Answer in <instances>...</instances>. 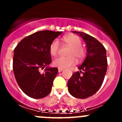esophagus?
Wrapping results in <instances>:
<instances>
[{
    "mask_svg": "<svg viewBox=\"0 0 122 122\" xmlns=\"http://www.w3.org/2000/svg\"><path fill=\"white\" fill-rule=\"evenodd\" d=\"M64 70V69H62V68H58V72H61V71H62V70Z\"/></svg>",
    "mask_w": 122,
    "mask_h": 122,
    "instance_id": "obj_1",
    "label": "esophagus"
}]
</instances>
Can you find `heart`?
Instances as JSON below:
<instances>
[{
    "instance_id": "1",
    "label": "heart",
    "mask_w": 122,
    "mask_h": 122,
    "mask_svg": "<svg viewBox=\"0 0 122 122\" xmlns=\"http://www.w3.org/2000/svg\"><path fill=\"white\" fill-rule=\"evenodd\" d=\"M65 44L70 46L67 55L68 56H58L54 60L53 64L60 68H66L74 66L76 63V59L81 61L84 58L86 50L81 46V39L74 34H69L62 38ZM60 49V42L58 39H55L50 46V54L55 56Z\"/></svg>"
}]
</instances>
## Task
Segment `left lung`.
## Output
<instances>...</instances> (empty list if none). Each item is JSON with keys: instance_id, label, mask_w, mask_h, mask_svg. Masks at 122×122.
Returning <instances> with one entry per match:
<instances>
[{"instance_id": "1", "label": "left lung", "mask_w": 122, "mask_h": 122, "mask_svg": "<svg viewBox=\"0 0 122 122\" xmlns=\"http://www.w3.org/2000/svg\"><path fill=\"white\" fill-rule=\"evenodd\" d=\"M72 32L77 33L84 40L87 55L78 67L80 71L74 72L69 79L68 89L74 97L86 99L95 94L103 84L107 68L106 50L95 38L82 32Z\"/></svg>"}]
</instances>
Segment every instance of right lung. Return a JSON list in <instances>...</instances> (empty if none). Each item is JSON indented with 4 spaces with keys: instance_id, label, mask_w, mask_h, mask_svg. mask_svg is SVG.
Wrapping results in <instances>:
<instances>
[{
    "instance_id": "right-lung-1",
    "label": "right lung",
    "mask_w": 122,
    "mask_h": 122,
    "mask_svg": "<svg viewBox=\"0 0 122 122\" xmlns=\"http://www.w3.org/2000/svg\"><path fill=\"white\" fill-rule=\"evenodd\" d=\"M62 32L41 30L24 38L14 50L13 70L20 89L28 96L42 99L48 95L58 70L51 62L50 46ZM46 68L44 73L40 68Z\"/></svg>"
}]
</instances>
